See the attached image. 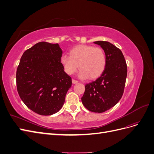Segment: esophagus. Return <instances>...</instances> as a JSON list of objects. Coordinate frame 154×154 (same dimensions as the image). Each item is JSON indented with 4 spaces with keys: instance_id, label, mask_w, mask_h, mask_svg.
Masks as SVG:
<instances>
[{
    "instance_id": "34e87169",
    "label": "esophagus",
    "mask_w": 154,
    "mask_h": 154,
    "mask_svg": "<svg viewBox=\"0 0 154 154\" xmlns=\"http://www.w3.org/2000/svg\"><path fill=\"white\" fill-rule=\"evenodd\" d=\"M72 82L73 84H75V83H77L78 82L77 80H74V79H72Z\"/></svg>"
}]
</instances>
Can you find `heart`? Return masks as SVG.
Wrapping results in <instances>:
<instances>
[{"mask_svg":"<svg viewBox=\"0 0 154 154\" xmlns=\"http://www.w3.org/2000/svg\"><path fill=\"white\" fill-rule=\"evenodd\" d=\"M60 63L64 71L70 75L76 72L80 67L81 78L89 77L91 79H95L103 72L106 59L101 48H95L93 45H78L70 50L69 57L62 56Z\"/></svg>","mask_w":154,"mask_h":154,"instance_id":"heart-1","label":"heart"}]
</instances>
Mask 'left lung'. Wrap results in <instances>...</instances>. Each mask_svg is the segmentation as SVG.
I'll return each mask as SVG.
<instances>
[{"label": "left lung", "instance_id": "obj_1", "mask_svg": "<svg viewBox=\"0 0 154 154\" xmlns=\"http://www.w3.org/2000/svg\"><path fill=\"white\" fill-rule=\"evenodd\" d=\"M105 53L106 63L103 72L85 86L83 105L93 112L102 113L118 103L123 96L127 75V66L119 48L109 42L96 41Z\"/></svg>", "mask_w": 154, "mask_h": 154}]
</instances>
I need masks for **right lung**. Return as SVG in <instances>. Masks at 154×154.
I'll use <instances>...</instances> for the list:
<instances>
[{
  "label": "right lung",
  "mask_w": 154,
  "mask_h": 154,
  "mask_svg": "<svg viewBox=\"0 0 154 154\" xmlns=\"http://www.w3.org/2000/svg\"><path fill=\"white\" fill-rule=\"evenodd\" d=\"M58 44L40 42L23 53L16 73L17 88L24 104L35 113L52 115L62 107L72 80L60 63Z\"/></svg>",
  "instance_id": "add662e5"
}]
</instances>
